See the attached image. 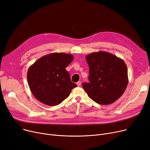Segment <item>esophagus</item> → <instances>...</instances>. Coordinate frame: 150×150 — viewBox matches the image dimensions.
I'll list each match as a JSON object with an SVG mask.
<instances>
[{
  "mask_svg": "<svg viewBox=\"0 0 150 150\" xmlns=\"http://www.w3.org/2000/svg\"><path fill=\"white\" fill-rule=\"evenodd\" d=\"M76 85H77L78 86H81V82H80V81L77 82V83H76Z\"/></svg>",
  "mask_w": 150,
  "mask_h": 150,
  "instance_id": "1",
  "label": "esophagus"
}]
</instances>
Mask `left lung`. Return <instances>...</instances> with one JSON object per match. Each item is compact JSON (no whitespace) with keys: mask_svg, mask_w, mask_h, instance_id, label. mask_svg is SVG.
<instances>
[{"mask_svg":"<svg viewBox=\"0 0 150 150\" xmlns=\"http://www.w3.org/2000/svg\"><path fill=\"white\" fill-rule=\"evenodd\" d=\"M89 67V83H83L88 96L100 105L111 104L119 99L128 86L127 67L123 60L106 52L86 55Z\"/></svg>","mask_w":150,"mask_h":150,"instance_id":"1","label":"left lung"}]
</instances>
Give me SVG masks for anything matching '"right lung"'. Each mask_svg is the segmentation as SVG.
<instances>
[{"label": "right lung", "mask_w": 150, "mask_h": 150, "mask_svg": "<svg viewBox=\"0 0 150 150\" xmlns=\"http://www.w3.org/2000/svg\"><path fill=\"white\" fill-rule=\"evenodd\" d=\"M74 59L71 54L52 53L38 59L27 71L29 88L35 97L49 106L67 98L76 84L70 80L66 67Z\"/></svg>", "instance_id": "obj_1"}]
</instances>
